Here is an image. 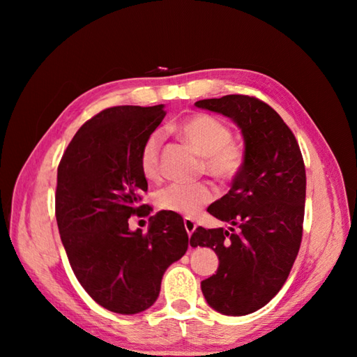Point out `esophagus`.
Instances as JSON below:
<instances>
[{
  "label": "esophagus",
  "mask_w": 357,
  "mask_h": 357,
  "mask_svg": "<svg viewBox=\"0 0 357 357\" xmlns=\"http://www.w3.org/2000/svg\"><path fill=\"white\" fill-rule=\"evenodd\" d=\"M184 227H185V230H187V233H188V236H192L193 231L196 230V224H195L193 219L185 218V219H184Z\"/></svg>",
  "instance_id": "34e87169"
}]
</instances>
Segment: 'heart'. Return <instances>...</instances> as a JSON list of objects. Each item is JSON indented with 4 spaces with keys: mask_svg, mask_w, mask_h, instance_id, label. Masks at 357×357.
<instances>
[{
    "mask_svg": "<svg viewBox=\"0 0 357 357\" xmlns=\"http://www.w3.org/2000/svg\"><path fill=\"white\" fill-rule=\"evenodd\" d=\"M179 135L204 156V169L219 179H230L241 169L242 147L231 141V132L227 124L206 113H195L179 121ZM161 132H151L144 141L139 164L144 176L155 179L159 174V151H161ZM215 198L213 187L207 183L170 184L156 195V206L172 213L195 216Z\"/></svg>",
    "mask_w": 357,
    "mask_h": 357,
    "instance_id": "b5f03b06",
    "label": "heart"
}]
</instances>
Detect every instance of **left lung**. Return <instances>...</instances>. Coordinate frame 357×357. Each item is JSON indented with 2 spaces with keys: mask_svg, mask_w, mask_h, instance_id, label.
<instances>
[{
  "mask_svg": "<svg viewBox=\"0 0 357 357\" xmlns=\"http://www.w3.org/2000/svg\"><path fill=\"white\" fill-rule=\"evenodd\" d=\"M195 105L230 118L244 139V159L230 192L207 208L231 227H198L190 245H207L218 255L216 273L201 282L207 304L221 314L245 316L275 298L298 256L305 207L304 159L282 118L256 98L227 95Z\"/></svg>",
  "mask_w": 357,
  "mask_h": 357,
  "instance_id": "left-lung-1",
  "label": "left lung"
}]
</instances>
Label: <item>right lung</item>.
I'll return each instance as SVG.
<instances>
[{"mask_svg":"<svg viewBox=\"0 0 357 357\" xmlns=\"http://www.w3.org/2000/svg\"><path fill=\"white\" fill-rule=\"evenodd\" d=\"M164 107L102 110L73 136L58 167L56 222L72 270L96 304L118 314L153 305L165 270L188 248L184 219L172 211L150 216L147 233L128 229L132 215L150 213L141 204L139 155Z\"/></svg>","mask_w":357,"mask_h":357,"instance_id":"1","label":"right lung"}]
</instances>
